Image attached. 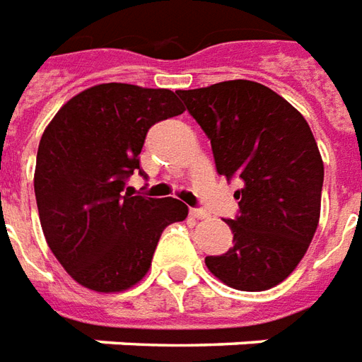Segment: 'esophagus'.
<instances>
[{"instance_id": "34e87169", "label": "esophagus", "mask_w": 362, "mask_h": 362, "mask_svg": "<svg viewBox=\"0 0 362 362\" xmlns=\"http://www.w3.org/2000/svg\"><path fill=\"white\" fill-rule=\"evenodd\" d=\"M191 214H193L194 218H206V216H209V214H206V212H204L202 209H191Z\"/></svg>"}]
</instances>
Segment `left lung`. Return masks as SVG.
<instances>
[{
    "mask_svg": "<svg viewBox=\"0 0 362 362\" xmlns=\"http://www.w3.org/2000/svg\"><path fill=\"white\" fill-rule=\"evenodd\" d=\"M209 136L216 171L240 179L234 245L206 267L238 291H267L304 257L320 220L324 163L308 122L273 89L234 79L177 91Z\"/></svg>",
    "mask_w": 362,
    "mask_h": 362,
    "instance_id": "8db88e82",
    "label": "left lung"
}]
</instances>
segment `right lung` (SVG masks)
Segmentation results:
<instances>
[{
    "instance_id": "add662e5",
    "label": "right lung",
    "mask_w": 362,
    "mask_h": 362,
    "mask_svg": "<svg viewBox=\"0 0 362 362\" xmlns=\"http://www.w3.org/2000/svg\"><path fill=\"white\" fill-rule=\"evenodd\" d=\"M185 111L169 89L101 83L56 112L40 138L35 194L48 247L74 281L97 292L136 284L161 232L187 204L124 193L148 130ZM128 191V189H127Z\"/></svg>"
}]
</instances>
